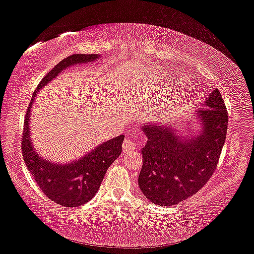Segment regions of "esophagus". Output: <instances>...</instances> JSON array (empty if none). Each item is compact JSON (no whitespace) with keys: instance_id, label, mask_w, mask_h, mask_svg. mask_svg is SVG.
<instances>
[{"instance_id":"esophagus-1","label":"esophagus","mask_w":254,"mask_h":254,"mask_svg":"<svg viewBox=\"0 0 254 254\" xmlns=\"http://www.w3.org/2000/svg\"><path fill=\"white\" fill-rule=\"evenodd\" d=\"M137 147V144L133 141L130 137H127L123 142V150L124 152H131L133 150H135Z\"/></svg>"}]
</instances>
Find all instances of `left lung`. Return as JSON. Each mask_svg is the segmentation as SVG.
Segmentation results:
<instances>
[{
    "label": "left lung",
    "mask_w": 254,
    "mask_h": 254,
    "mask_svg": "<svg viewBox=\"0 0 254 254\" xmlns=\"http://www.w3.org/2000/svg\"><path fill=\"white\" fill-rule=\"evenodd\" d=\"M201 106L192 118L199 128L191 136H182L177 123L142 124L141 130L148 140L141 150L143 162L137 183L145 198L154 204L173 206L187 199L205 186L216 169L229 117L218 89ZM191 122L195 123L189 120L186 130L192 132Z\"/></svg>",
    "instance_id": "obj_1"
}]
</instances>
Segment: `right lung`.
I'll return each instance as SVG.
<instances>
[{"label": "right lung", "mask_w": 254, "mask_h": 254, "mask_svg": "<svg viewBox=\"0 0 254 254\" xmlns=\"http://www.w3.org/2000/svg\"><path fill=\"white\" fill-rule=\"evenodd\" d=\"M98 55H71L62 60L50 70L38 85L30 101L24 118L22 134V156L34 182L55 203L65 207H78L91 200L100 188L106 170L122 152L124 135H119L86 153L78 160L69 163H55L41 158L33 149L30 135V113L36 94L56 78L67 67L95 62Z\"/></svg>", "instance_id": "obj_1"}]
</instances>
